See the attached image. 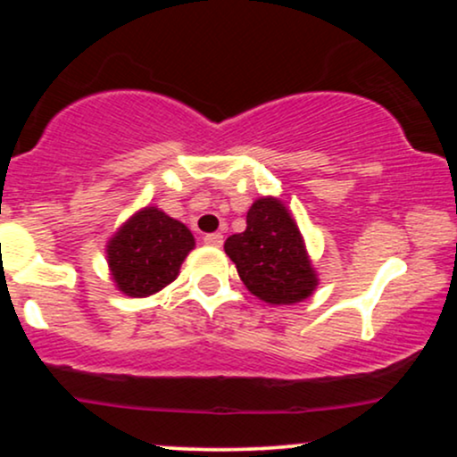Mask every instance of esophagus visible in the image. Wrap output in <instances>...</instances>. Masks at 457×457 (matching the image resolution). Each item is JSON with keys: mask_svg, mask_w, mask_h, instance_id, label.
Listing matches in <instances>:
<instances>
[{"mask_svg": "<svg viewBox=\"0 0 457 457\" xmlns=\"http://www.w3.org/2000/svg\"><path fill=\"white\" fill-rule=\"evenodd\" d=\"M204 243L211 245V246H221L223 245V234H219V232L206 234V236H204Z\"/></svg>", "mask_w": 457, "mask_h": 457, "instance_id": "1", "label": "esophagus"}]
</instances>
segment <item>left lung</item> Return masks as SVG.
<instances>
[{
	"mask_svg": "<svg viewBox=\"0 0 457 457\" xmlns=\"http://www.w3.org/2000/svg\"><path fill=\"white\" fill-rule=\"evenodd\" d=\"M225 253L246 290L269 305H295L316 292L318 272L305 240L279 197H260L246 212V229L229 236Z\"/></svg>",
	"mask_w": 457,
	"mask_h": 457,
	"instance_id": "obj_1",
	"label": "left lung"
}]
</instances>
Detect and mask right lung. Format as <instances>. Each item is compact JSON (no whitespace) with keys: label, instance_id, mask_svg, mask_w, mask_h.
<instances>
[{"label":"right lung","instance_id":"1","mask_svg":"<svg viewBox=\"0 0 457 457\" xmlns=\"http://www.w3.org/2000/svg\"><path fill=\"white\" fill-rule=\"evenodd\" d=\"M193 249L195 238L185 223L145 206L115 229L104 251L115 287L130 298H145L176 279Z\"/></svg>","mask_w":457,"mask_h":457}]
</instances>
